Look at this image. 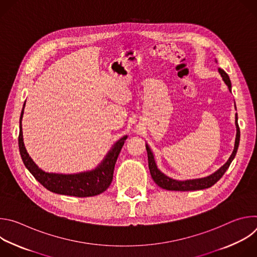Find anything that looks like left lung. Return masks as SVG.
Here are the masks:
<instances>
[{
  "label": "left lung",
  "mask_w": 257,
  "mask_h": 257,
  "mask_svg": "<svg viewBox=\"0 0 257 257\" xmlns=\"http://www.w3.org/2000/svg\"><path fill=\"white\" fill-rule=\"evenodd\" d=\"M218 73L221 74L224 82L228 86L230 92L232 91V84L231 80L228 76L227 73L218 68ZM236 108V104H235ZM235 125H236V138H235V145H234V151L227 161V163L219 168L217 171L214 173L210 174L209 176L203 177V178H197V179H189V180H176L173 178L168 177L165 175L163 172H161L157 166L155 156L149 146V144H145L146 152H148V158H149V168L150 172L152 175L153 180L156 182V184L159 185L161 188L166 189V190H171V191H192V190H202L205 188H209L212 185H214L215 183L223 177V175L226 173L228 168L230 167L232 161L236 157L238 148H239V142H240V129L238 125V115H235Z\"/></svg>",
  "instance_id": "left-lung-1"
}]
</instances>
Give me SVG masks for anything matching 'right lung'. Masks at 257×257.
<instances>
[{"instance_id": "add662e5", "label": "right lung", "mask_w": 257, "mask_h": 257, "mask_svg": "<svg viewBox=\"0 0 257 257\" xmlns=\"http://www.w3.org/2000/svg\"><path fill=\"white\" fill-rule=\"evenodd\" d=\"M24 107L25 101L20 115V131L18 137L19 152L21 159L27 170L44 187L57 194L76 197L95 196L102 193L108 188V186L111 185V183L113 181L114 168L119 157V154L124 145V142L128 137L127 135L120 138L112 146V149L107 152L101 163L93 170L77 174L48 173L38 167V165H36L29 157L25 149L21 124L24 114Z\"/></svg>"}]
</instances>
